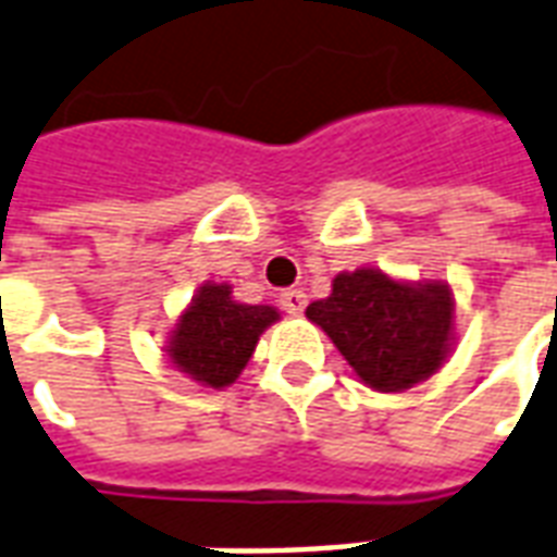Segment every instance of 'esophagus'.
<instances>
[{"instance_id": "1", "label": "esophagus", "mask_w": 557, "mask_h": 557, "mask_svg": "<svg viewBox=\"0 0 557 557\" xmlns=\"http://www.w3.org/2000/svg\"><path fill=\"white\" fill-rule=\"evenodd\" d=\"M304 307H307V295L300 289H286L283 295H280V310L289 312V315H298V312H304Z\"/></svg>"}]
</instances>
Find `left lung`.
<instances>
[{
	"instance_id": "8db88e82",
	"label": "left lung",
	"mask_w": 557,
	"mask_h": 557,
	"mask_svg": "<svg viewBox=\"0 0 557 557\" xmlns=\"http://www.w3.org/2000/svg\"><path fill=\"white\" fill-rule=\"evenodd\" d=\"M455 300L446 283H398L377 268L333 280L331 298L307 307L354 372L372 389L398 393L443 366Z\"/></svg>"
}]
</instances>
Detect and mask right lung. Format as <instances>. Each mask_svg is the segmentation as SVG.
I'll list each match as a JSON object with an SVG mask.
<instances>
[{"instance_id": "add662e5", "label": "right lung", "mask_w": 557, "mask_h": 557, "mask_svg": "<svg viewBox=\"0 0 557 557\" xmlns=\"http://www.w3.org/2000/svg\"><path fill=\"white\" fill-rule=\"evenodd\" d=\"M280 315L274 307L236 304L226 283H206L176 324L168 354L206 386H230L257 348L259 333Z\"/></svg>"}]
</instances>
